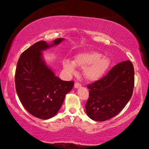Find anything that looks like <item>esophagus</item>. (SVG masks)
Wrapping results in <instances>:
<instances>
[{
	"instance_id": "esophagus-1",
	"label": "esophagus",
	"mask_w": 149,
	"mask_h": 149,
	"mask_svg": "<svg viewBox=\"0 0 149 149\" xmlns=\"http://www.w3.org/2000/svg\"><path fill=\"white\" fill-rule=\"evenodd\" d=\"M81 87V85L80 83L79 82H76L74 83V87L75 88H78V87Z\"/></svg>"
}]
</instances>
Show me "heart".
Instances as JSON below:
<instances>
[{
  "mask_svg": "<svg viewBox=\"0 0 149 149\" xmlns=\"http://www.w3.org/2000/svg\"><path fill=\"white\" fill-rule=\"evenodd\" d=\"M73 64L68 60L63 62V66L67 72H74L75 66L84 69V75L89 81L98 80L109 69L111 61L100 53L91 52L81 53L74 57Z\"/></svg>",
  "mask_w": 149,
  "mask_h": 149,
  "instance_id": "1",
  "label": "heart"
}]
</instances>
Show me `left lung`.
I'll use <instances>...</instances> for the list:
<instances>
[{
    "label": "left lung",
    "instance_id": "left-lung-1",
    "mask_svg": "<svg viewBox=\"0 0 149 149\" xmlns=\"http://www.w3.org/2000/svg\"><path fill=\"white\" fill-rule=\"evenodd\" d=\"M134 86V69L131 61L116 64L107 75L87 85L89 97L85 109L89 118L104 121L121 112L131 98Z\"/></svg>",
    "mask_w": 149,
    "mask_h": 149
}]
</instances>
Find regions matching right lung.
<instances>
[{"label": "right lung", "mask_w": 149, "mask_h": 149, "mask_svg": "<svg viewBox=\"0 0 149 149\" xmlns=\"http://www.w3.org/2000/svg\"><path fill=\"white\" fill-rule=\"evenodd\" d=\"M38 41L24 51L18 60L15 74V89L23 107L30 114L41 119L54 117L62 107L74 81L61 80L42 60L41 51L58 45Z\"/></svg>", "instance_id": "add662e5"}]
</instances>
